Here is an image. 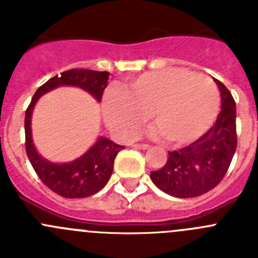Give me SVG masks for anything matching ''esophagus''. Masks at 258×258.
Listing matches in <instances>:
<instances>
[{"label": "esophagus", "mask_w": 258, "mask_h": 258, "mask_svg": "<svg viewBox=\"0 0 258 258\" xmlns=\"http://www.w3.org/2000/svg\"><path fill=\"white\" fill-rule=\"evenodd\" d=\"M134 148L141 149V151H146V149L149 148V146L146 143H138V144H134Z\"/></svg>", "instance_id": "34e87169"}]
</instances>
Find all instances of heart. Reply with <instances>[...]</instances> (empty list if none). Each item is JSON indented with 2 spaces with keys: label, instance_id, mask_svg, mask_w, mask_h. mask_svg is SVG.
<instances>
[{
  "label": "heart",
  "instance_id": "b5f03b06",
  "mask_svg": "<svg viewBox=\"0 0 258 258\" xmlns=\"http://www.w3.org/2000/svg\"><path fill=\"white\" fill-rule=\"evenodd\" d=\"M219 102V91L209 77L168 68L146 73L122 90H107L104 115L120 136L134 138L151 114L168 143L185 146L212 127Z\"/></svg>",
  "mask_w": 258,
  "mask_h": 258
}]
</instances>
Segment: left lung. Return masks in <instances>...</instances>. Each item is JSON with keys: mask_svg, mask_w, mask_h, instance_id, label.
Here are the masks:
<instances>
[{"mask_svg": "<svg viewBox=\"0 0 258 258\" xmlns=\"http://www.w3.org/2000/svg\"><path fill=\"white\" fill-rule=\"evenodd\" d=\"M222 110L204 136L180 151L168 152V159L151 178L163 192L181 199L196 198L214 188L227 173L237 148L235 101L220 81Z\"/></svg>", "mask_w": 258, "mask_h": 258, "instance_id": "obj_1", "label": "left lung"}]
</instances>
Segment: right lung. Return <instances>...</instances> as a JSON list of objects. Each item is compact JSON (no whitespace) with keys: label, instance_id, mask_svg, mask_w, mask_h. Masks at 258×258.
I'll return each mask as SVG.
<instances>
[{"label":"right lung","instance_id":"add662e5","mask_svg":"<svg viewBox=\"0 0 258 258\" xmlns=\"http://www.w3.org/2000/svg\"><path fill=\"white\" fill-rule=\"evenodd\" d=\"M109 72L92 70L66 71L54 76L36 90L25 112V147L30 163L44 185L67 199H80L94 195L101 190L111 177L114 159L124 146L100 137L96 143L83 156L68 163H53L46 161L36 151L31 137V114L38 100L44 94L59 86H76L87 91L97 101H101L107 86Z\"/></svg>","mask_w":258,"mask_h":258}]
</instances>
